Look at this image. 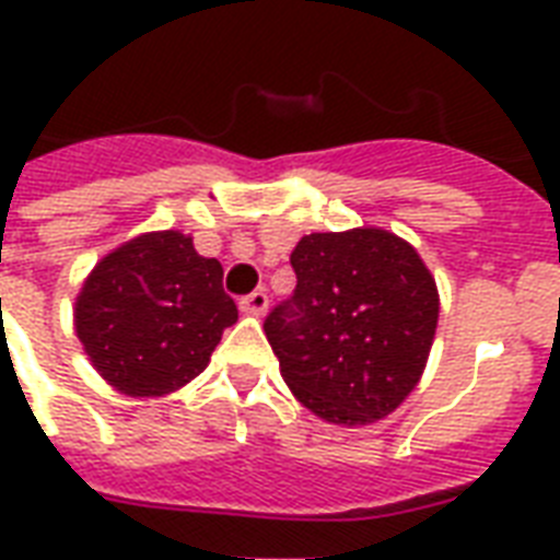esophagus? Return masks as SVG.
<instances>
[{
    "mask_svg": "<svg viewBox=\"0 0 560 560\" xmlns=\"http://www.w3.org/2000/svg\"><path fill=\"white\" fill-rule=\"evenodd\" d=\"M267 307H270V296H267V290H253L249 296L241 299V311H244V314L261 316Z\"/></svg>",
    "mask_w": 560,
    "mask_h": 560,
    "instance_id": "obj_1",
    "label": "esophagus"
}]
</instances>
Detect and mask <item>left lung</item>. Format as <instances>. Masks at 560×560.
I'll list each match as a JSON object with an SVG mask.
<instances>
[{
    "label": "left lung",
    "instance_id": "8db88e82",
    "mask_svg": "<svg viewBox=\"0 0 560 560\" xmlns=\"http://www.w3.org/2000/svg\"><path fill=\"white\" fill-rule=\"evenodd\" d=\"M290 264L296 290L264 319L284 383L331 424L386 418L416 389L433 346L430 270L383 229L305 235Z\"/></svg>",
    "mask_w": 560,
    "mask_h": 560
}]
</instances>
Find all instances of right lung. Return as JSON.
I'll list each match as a JSON object with an SVG mask.
<instances>
[{
  "label": "right lung",
  "instance_id": "right-lung-1",
  "mask_svg": "<svg viewBox=\"0 0 560 560\" xmlns=\"http://www.w3.org/2000/svg\"><path fill=\"white\" fill-rule=\"evenodd\" d=\"M237 319L218 258L191 237L153 232L109 253L83 284L74 331L92 366L125 395H165L206 369Z\"/></svg>",
  "mask_w": 560,
  "mask_h": 560
}]
</instances>
